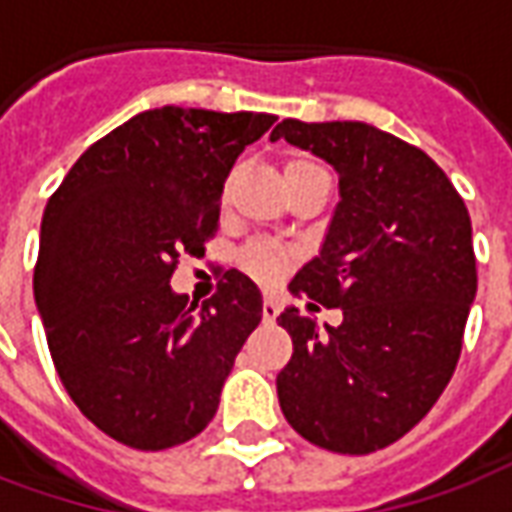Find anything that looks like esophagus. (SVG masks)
<instances>
[{"instance_id": "obj_1", "label": "esophagus", "mask_w": 512, "mask_h": 512, "mask_svg": "<svg viewBox=\"0 0 512 512\" xmlns=\"http://www.w3.org/2000/svg\"><path fill=\"white\" fill-rule=\"evenodd\" d=\"M277 315H279V304L271 299V296H266V299H263V321L274 323L277 321Z\"/></svg>"}]
</instances>
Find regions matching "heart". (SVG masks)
Returning a JSON list of instances; mask_svg holds the SVG:
<instances>
[{
    "label": "heart",
    "instance_id": "b5f03b06",
    "mask_svg": "<svg viewBox=\"0 0 512 512\" xmlns=\"http://www.w3.org/2000/svg\"><path fill=\"white\" fill-rule=\"evenodd\" d=\"M304 164H310V161H296L290 167H304ZM241 266L246 268V274H252L260 282H271L282 271V252L271 244L246 246L244 255H241Z\"/></svg>",
    "mask_w": 512,
    "mask_h": 512
}]
</instances>
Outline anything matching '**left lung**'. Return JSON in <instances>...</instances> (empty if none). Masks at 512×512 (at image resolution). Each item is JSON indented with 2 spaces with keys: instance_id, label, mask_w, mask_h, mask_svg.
Masks as SVG:
<instances>
[{
  "instance_id": "left-lung-1",
  "label": "left lung",
  "mask_w": 512,
  "mask_h": 512,
  "mask_svg": "<svg viewBox=\"0 0 512 512\" xmlns=\"http://www.w3.org/2000/svg\"><path fill=\"white\" fill-rule=\"evenodd\" d=\"M277 139L340 178L321 252L288 290L343 310L323 329L296 307L279 315L293 340L279 406L312 444L367 455L406 436L455 373L477 293L469 211L436 161L376 126L282 120Z\"/></svg>"
}]
</instances>
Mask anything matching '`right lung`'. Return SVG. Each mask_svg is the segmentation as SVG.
<instances>
[{"instance_id":"1","label":"right lung","mask_w":512,"mask_h":512,"mask_svg":"<svg viewBox=\"0 0 512 512\" xmlns=\"http://www.w3.org/2000/svg\"><path fill=\"white\" fill-rule=\"evenodd\" d=\"M266 112L147 109L82 153L40 222L35 304L62 386L84 417L134 450L194 439L263 318V296L224 271L202 307L172 290L200 255L224 180Z\"/></svg>"}]
</instances>
